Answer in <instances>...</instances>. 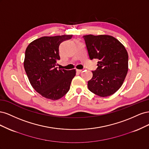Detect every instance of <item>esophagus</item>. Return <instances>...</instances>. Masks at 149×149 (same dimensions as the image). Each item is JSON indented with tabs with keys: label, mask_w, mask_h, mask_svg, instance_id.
<instances>
[{
	"label": "esophagus",
	"mask_w": 149,
	"mask_h": 149,
	"mask_svg": "<svg viewBox=\"0 0 149 149\" xmlns=\"http://www.w3.org/2000/svg\"><path fill=\"white\" fill-rule=\"evenodd\" d=\"M82 70H76V71L78 72V73H81V72H82Z\"/></svg>",
	"instance_id": "34e87169"
}]
</instances>
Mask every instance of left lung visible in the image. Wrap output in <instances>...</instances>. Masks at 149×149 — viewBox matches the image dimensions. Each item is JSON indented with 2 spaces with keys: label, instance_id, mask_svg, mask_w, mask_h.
Wrapping results in <instances>:
<instances>
[{
  "label": "left lung",
  "instance_id": "8db88e82",
  "mask_svg": "<svg viewBox=\"0 0 149 149\" xmlns=\"http://www.w3.org/2000/svg\"><path fill=\"white\" fill-rule=\"evenodd\" d=\"M89 58L97 59V68L88 82L90 91L101 97L115 93L128 71V53L118 39L107 35H84Z\"/></svg>",
  "mask_w": 149,
  "mask_h": 149
}]
</instances>
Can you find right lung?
I'll list each match as a JSON object with an SVG mask.
<instances>
[{
  "instance_id": "obj_1",
  "label": "right lung",
  "mask_w": 149,
  "mask_h": 149,
  "mask_svg": "<svg viewBox=\"0 0 149 149\" xmlns=\"http://www.w3.org/2000/svg\"><path fill=\"white\" fill-rule=\"evenodd\" d=\"M73 35L42 37L31 42L26 47L24 66L34 89L48 100H58L68 92L76 70L57 69L60 59V44Z\"/></svg>"
}]
</instances>
